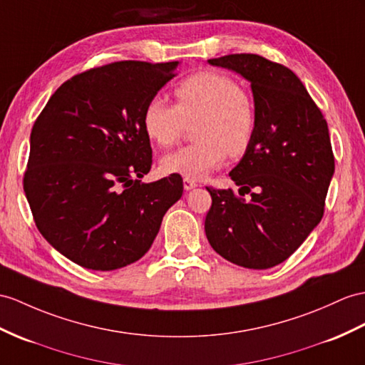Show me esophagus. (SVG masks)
Instances as JSON below:
<instances>
[{"instance_id":"34e87169","label":"esophagus","mask_w":365,"mask_h":365,"mask_svg":"<svg viewBox=\"0 0 365 365\" xmlns=\"http://www.w3.org/2000/svg\"><path fill=\"white\" fill-rule=\"evenodd\" d=\"M182 184H184V189L185 190H190V189H193V187H197V181L195 180H190V178H184L182 180Z\"/></svg>"}]
</instances>
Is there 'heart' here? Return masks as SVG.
Returning a JSON list of instances; mask_svg holds the SVG:
<instances>
[{"label": "heart", "instance_id": "heart-1", "mask_svg": "<svg viewBox=\"0 0 365 365\" xmlns=\"http://www.w3.org/2000/svg\"><path fill=\"white\" fill-rule=\"evenodd\" d=\"M175 105L152 97L142 110V128L156 145L168 148L193 126L197 142L161 159L165 173L200 180L230 158L243 156L255 138L257 108L252 96L225 73L198 71L173 90Z\"/></svg>", "mask_w": 365, "mask_h": 365}]
</instances>
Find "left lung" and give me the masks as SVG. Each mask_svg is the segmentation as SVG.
Wrapping results in <instances>:
<instances>
[{
  "label": "left lung",
  "instance_id": "obj_1",
  "mask_svg": "<svg viewBox=\"0 0 365 365\" xmlns=\"http://www.w3.org/2000/svg\"><path fill=\"white\" fill-rule=\"evenodd\" d=\"M251 82L252 145L229 176L238 193L210 189L204 221L210 246L230 263L268 269L285 262L324 217L334 173L327 120L292 71L257 54L210 58Z\"/></svg>",
  "mask_w": 365,
  "mask_h": 365
}]
</instances>
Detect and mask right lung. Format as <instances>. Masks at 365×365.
Listing matches in <instances>:
<instances>
[{
    "mask_svg": "<svg viewBox=\"0 0 365 365\" xmlns=\"http://www.w3.org/2000/svg\"><path fill=\"white\" fill-rule=\"evenodd\" d=\"M178 61L123 60L76 74L31 131L23 187L40 234L86 269L138 262L181 198L182 178L140 182L152 168L142 110Z\"/></svg>",
    "mask_w": 365,
    "mask_h": 365,
    "instance_id": "right-lung-1",
    "label": "right lung"
}]
</instances>
